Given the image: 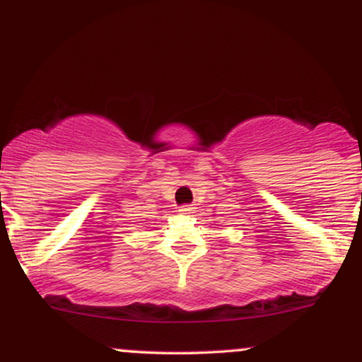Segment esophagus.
I'll return each instance as SVG.
<instances>
[{"label":"esophagus","mask_w":362,"mask_h":362,"mask_svg":"<svg viewBox=\"0 0 362 362\" xmlns=\"http://www.w3.org/2000/svg\"><path fill=\"white\" fill-rule=\"evenodd\" d=\"M178 213L184 214V216H190V214L194 213V207H190V206H182V207H178Z\"/></svg>","instance_id":"1"}]
</instances>
